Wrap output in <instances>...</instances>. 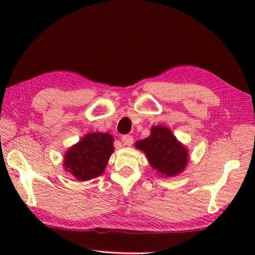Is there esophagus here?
<instances>
[{
    "mask_svg": "<svg viewBox=\"0 0 255 255\" xmlns=\"http://www.w3.org/2000/svg\"><path fill=\"white\" fill-rule=\"evenodd\" d=\"M122 141L124 142V144L130 145L133 142V137L130 136V134H124V136L122 137Z\"/></svg>",
    "mask_w": 255,
    "mask_h": 255,
    "instance_id": "obj_1",
    "label": "esophagus"
}]
</instances>
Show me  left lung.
I'll list each match as a JSON object with an SVG mask.
<instances>
[{
	"label": "left lung",
	"mask_w": 255,
	"mask_h": 255,
	"mask_svg": "<svg viewBox=\"0 0 255 255\" xmlns=\"http://www.w3.org/2000/svg\"><path fill=\"white\" fill-rule=\"evenodd\" d=\"M136 148L143 151L150 164L162 175H176L186 166V148L177 141L166 127H152L150 136L137 141Z\"/></svg>",
	"instance_id": "8db88e82"
}]
</instances>
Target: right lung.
I'll use <instances>...</instances> for the list:
<instances>
[{
	"label": "right lung",
	"instance_id": "1",
	"mask_svg": "<svg viewBox=\"0 0 255 255\" xmlns=\"http://www.w3.org/2000/svg\"><path fill=\"white\" fill-rule=\"evenodd\" d=\"M114 138L110 133H88L68 150L64 167L78 181H89L100 176L114 151Z\"/></svg>",
	"mask_w": 255,
	"mask_h": 255
}]
</instances>
